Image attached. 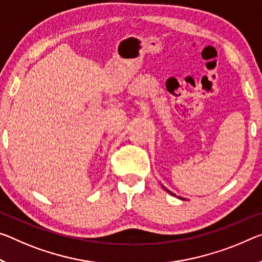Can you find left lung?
Returning a JSON list of instances; mask_svg holds the SVG:
<instances>
[{
  "label": "left lung",
  "mask_w": 262,
  "mask_h": 262,
  "mask_svg": "<svg viewBox=\"0 0 262 262\" xmlns=\"http://www.w3.org/2000/svg\"><path fill=\"white\" fill-rule=\"evenodd\" d=\"M168 192H169V193H171V194H173L172 192H170V191H168ZM178 198H181V197H178ZM182 199H183V198H182Z\"/></svg>",
  "instance_id": "left-lung-1"
}]
</instances>
